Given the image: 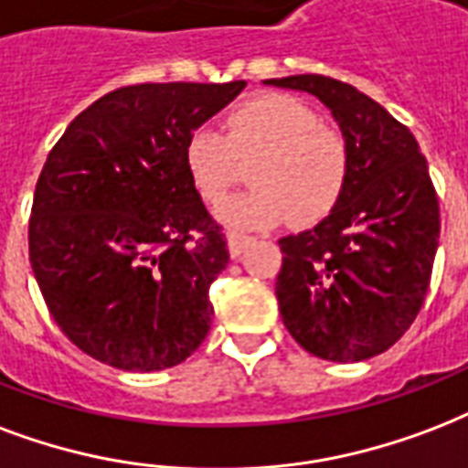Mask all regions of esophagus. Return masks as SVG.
I'll list each match as a JSON object with an SVG mask.
<instances>
[{"mask_svg":"<svg viewBox=\"0 0 468 468\" xmlns=\"http://www.w3.org/2000/svg\"><path fill=\"white\" fill-rule=\"evenodd\" d=\"M250 240H252L250 235L238 233V230H230V233H228V250H230V255H233V258H238L242 250L248 248Z\"/></svg>","mask_w":468,"mask_h":468,"instance_id":"34e87169","label":"esophagus"}]
</instances>
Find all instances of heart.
I'll return each instance as SVG.
<instances>
[{
    "label": "heart",
    "mask_w": 468,
    "mask_h": 468,
    "mask_svg": "<svg viewBox=\"0 0 468 468\" xmlns=\"http://www.w3.org/2000/svg\"><path fill=\"white\" fill-rule=\"evenodd\" d=\"M258 156L248 178L252 188L228 198L218 220L228 228L265 230L290 216L294 226L326 218L344 194L351 152L338 130L287 92H262L228 112L226 134L201 124L184 142L191 186L216 206L240 176V164Z\"/></svg>",
    "instance_id": "heart-1"
}]
</instances>
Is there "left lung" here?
Wrapping results in <instances>:
<instances>
[{"label":"left lung","mask_w":468,"mask_h":468,"mask_svg":"<svg viewBox=\"0 0 468 468\" xmlns=\"http://www.w3.org/2000/svg\"><path fill=\"white\" fill-rule=\"evenodd\" d=\"M265 83L319 98L351 152L334 210L280 240L282 321L324 361L373 358L412 326L430 290L440 201L427 159L412 132L353 85L312 73Z\"/></svg>","instance_id":"obj_1"}]
</instances>
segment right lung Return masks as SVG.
<instances>
[{
  "label": "right lung",
  "mask_w": 468,
  "mask_h": 468,
  "mask_svg": "<svg viewBox=\"0 0 468 468\" xmlns=\"http://www.w3.org/2000/svg\"><path fill=\"white\" fill-rule=\"evenodd\" d=\"M233 83L124 85L68 124L36 181L28 260L48 312L95 361L171 368L210 329L228 242L191 186L184 142Z\"/></svg>",
  "instance_id": "obj_1"
}]
</instances>
